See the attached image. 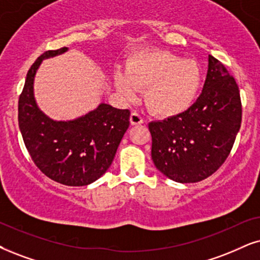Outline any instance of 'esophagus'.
I'll use <instances>...</instances> for the list:
<instances>
[{
  "mask_svg": "<svg viewBox=\"0 0 260 260\" xmlns=\"http://www.w3.org/2000/svg\"><path fill=\"white\" fill-rule=\"evenodd\" d=\"M129 120H131V124H133V126H136V124H141V123L144 122L143 116H141L140 114L136 113V111H134V113L131 114Z\"/></svg>",
  "mask_w": 260,
  "mask_h": 260,
  "instance_id": "34e87169",
  "label": "esophagus"
}]
</instances>
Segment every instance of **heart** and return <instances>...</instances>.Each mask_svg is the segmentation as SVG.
Returning a JSON list of instances; mask_svg holds the SVG:
<instances>
[{"mask_svg": "<svg viewBox=\"0 0 260 260\" xmlns=\"http://www.w3.org/2000/svg\"><path fill=\"white\" fill-rule=\"evenodd\" d=\"M126 72L127 75L115 73V85L120 93L132 100L136 90H146L147 108L160 117H174L188 110L202 87L199 64L168 51L138 52L128 61Z\"/></svg>", "mask_w": 260, "mask_h": 260, "instance_id": "obj_1", "label": "heart"}]
</instances>
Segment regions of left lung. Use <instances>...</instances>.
Here are the masks:
<instances>
[{
  "mask_svg": "<svg viewBox=\"0 0 260 260\" xmlns=\"http://www.w3.org/2000/svg\"><path fill=\"white\" fill-rule=\"evenodd\" d=\"M241 116L235 79L209 55L205 84L196 103L181 115L149 123L154 166L180 183L206 179L231 153Z\"/></svg>",
  "mask_w": 260,
  "mask_h": 260,
  "instance_id": "obj_1",
  "label": "left lung"
}]
</instances>
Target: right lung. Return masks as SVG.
<instances>
[{"instance_id": "obj_1", "label": "right lung", "mask_w": 260, "mask_h": 260, "mask_svg": "<svg viewBox=\"0 0 260 260\" xmlns=\"http://www.w3.org/2000/svg\"><path fill=\"white\" fill-rule=\"evenodd\" d=\"M68 48L48 50L27 72L19 97V128L29 156L49 179L66 186H86L109 169L129 126V110L101 103L97 109L72 121H55L36 103L34 81L44 58Z\"/></svg>"}]
</instances>
